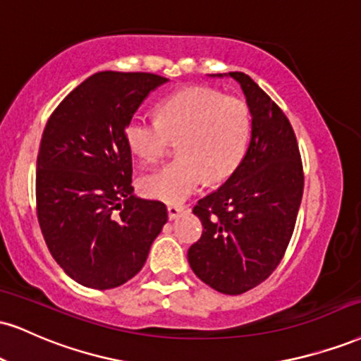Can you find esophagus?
<instances>
[{"instance_id":"esophagus-1","label":"esophagus","mask_w":361,"mask_h":361,"mask_svg":"<svg viewBox=\"0 0 361 361\" xmlns=\"http://www.w3.org/2000/svg\"><path fill=\"white\" fill-rule=\"evenodd\" d=\"M183 212H185L183 207H180V205H168V216H169V220L178 219V216L183 214Z\"/></svg>"}]
</instances>
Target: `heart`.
<instances>
[{
	"label": "heart",
	"instance_id": "b5f03b06",
	"mask_svg": "<svg viewBox=\"0 0 361 361\" xmlns=\"http://www.w3.org/2000/svg\"><path fill=\"white\" fill-rule=\"evenodd\" d=\"M250 136V111L242 99L208 87H192L164 99L158 121L134 117L126 142L142 163H158L171 141L181 158L141 180L146 197L181 203L207 181L219 183L235 171Z\"/></svg>",
	"mask_w": 361,
	"mask_h": 361
}]
</instances>
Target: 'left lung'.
I'll return each instance as SVG.
<instances>
[{"instance_id": "1", "label": "left lung", "mask_w": 361, "mask_h": 361, "mask_svg": "<svg viewBox=\"0 0 361 361\" xmlns=\"http://www.w3.org/2000/svg\"><path fill=\"white\" fill-rule=\"evenodd\" d=\"M225 75L245 95L250 142L228 180L193 208L203 233L188 249V262L205 284L233 296L266 281L281 262L296 225L305 176L284 112L245 73L210 77Z\"/></svg>"}]
</instances>
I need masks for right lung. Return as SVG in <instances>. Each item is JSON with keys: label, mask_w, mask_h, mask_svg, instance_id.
<instances>
[{"label": "right lung", "mask_w": 361, "mask_h": 361, "mask_svg": "<svg viewBox=\"0 0 361 361\" xmlns=\"http://www.w3.org/2000/svg\"><path fill=\"white\" fill-rule=\"evenodd\" d=\"M168 79L97 72L50 116L37 158V214L50 254L90 289H112L145 266L168 222L161 202L134 195L126 126Z\"/></svg>", "instance_id": "obj_1"}]
</instances>
